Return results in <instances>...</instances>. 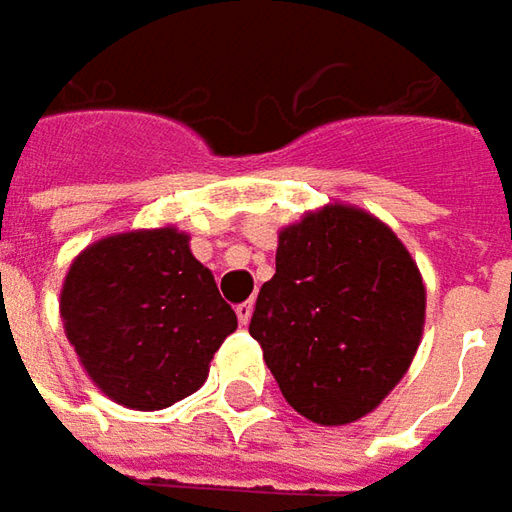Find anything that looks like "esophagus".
I'll list each match as a JSON object with an SVG mask.
<instances>
[{"label":"esophagus","mask_w":512,"mask_h":512,"mask_svg":"<svg viewBox=\"0 0 512 512\" xmlns=\"http://www.w3.org/2000/svg\"><path fill=\"white\" fill-rule=\"evenodd\" d=\"M235 311H238L240 326H249V320H252V311H255V303H252V300H246V303H240Z\"/></svg>","instance_id":"1"}]
</instances>
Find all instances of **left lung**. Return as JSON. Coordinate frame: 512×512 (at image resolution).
Instances as JSON below:
<instances>
[{
	"instance_id": "8db88e82",
	"label": "left lung",
	"mask_w": 512,
	"mask_h": 512,
	"mask_svg": "<svg viewBox=\"0 0 512 512\" xmlns=\"http://www.w3.org/2000/svg\"><path fill=\"white\" fill-rule=\"evenodd\" d=\"M274 263L249 334L286 402L326 428L368 416L422 343L416 260L388 223L334 201L280 229Z\"/></svg>"
}]
</instances>
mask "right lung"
<instances>
[{"instance_id": "right-lung-1", "label": "right lung", "mask_w": 512, "mask_h": 512, "mask_svg": "<svg viewBox=\"0 0 512 512\" xmlns=\"http://www.w3.org/2000/svg\"><path fill=\"white\" fill-rule=\"evenodd\" d=\"M59 314L93 385L133 411H161L195 394L238 328L175 226L130 229L81 249L64 274Z\"/></svg>"}]
</instances>
